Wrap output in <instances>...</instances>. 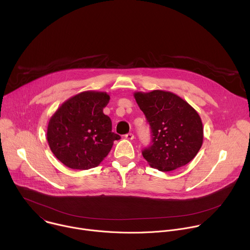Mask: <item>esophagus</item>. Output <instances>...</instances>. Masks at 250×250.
<instances>
[{"instance_id": "34e87169", "label": "esophagus", "mask_w": 250, "mask_h": 250, "mask_svg": "<svg viewBox=\"0 0 250 250\" xmlns=\"http://www.w3.org/2000/svg\"><path fill=\"white\" fill-rule=\"evenodd\" d=\"M125 138H126V139H128V140H132V139L134 138V135H133V133L129 132V133L125 134Z\"/></svg>"}]
</instances>
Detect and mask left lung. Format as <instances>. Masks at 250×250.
Returning a JSON list of instances; mask_svg holds the SVG:
<instances>
[{
    "mask_svg": "<svg viewBox=\"0 0 250 250\" xmlns=\"http://www.w3.org/2000/svg\"><path fill=\"white\" fill-rule=\"evenodd\" d=\"M134 98L151 128V145L142 150L148 164L163 172L188 164L204 138L196 110L179 96L161 90L136 92Z\"/></svg>",
    "mask_w": 250,
    "mask_h": 250,
    "instance_id": "8db88e82",
    "label": "left lung"
}]
</instances>
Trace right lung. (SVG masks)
Instances as JSON below:
<instances>
[{
	"mask_svg": "<svg viewBox=\"0 0 250 250\" xmlns=\"http://www.w3.org/2000/svg\"><path fill=\"white\" fill-rule=\"evenodd\" d=\"M110 96L86 91L64 102L51 117L47 141L55 157L71 169L97 167L121 136L112 131L111 119L103 113Z\"/></svg>",
	"mask_w": 250,
	"mask_h": 250,
	"instance_id": "obj_1",
	"label": "right lung"
}]
</instances>
